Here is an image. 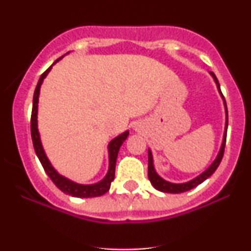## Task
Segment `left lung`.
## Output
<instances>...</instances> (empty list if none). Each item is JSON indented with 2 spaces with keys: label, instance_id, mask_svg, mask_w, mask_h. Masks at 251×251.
I'll list each match as a JSON object with an SVG mask.
<instances>
[{
  "label": "left lung",
  "instance_id": "obj_1",
  "mask_svg": "<svg viewBox=\"0 0 251 251\" xmlns=\"http://www.w3.org/2000/svg\"><path fill=\"white\" fill-rule=\"evenodd\" d=\"M210 75L212 76L216 86H217L218 93L221 94L222 99H223L224 108H226V126H224L223 139H222L220 151H218V153H217V155H216L214 162L211 163V165H210L209 168L205 170V171H203L201 175H198L197 177H195L194 179L185 181V183H171V181L165 180L164 178H162L159 175L157 174V171H155L154 165H153V155H152L151 150L149 149V174H148L149 179H150V181H151L152 185H153V188L157 189L158 191L168 192V194H181V192L189 191V190L196 188V186L200 185L201 183H203L204 180L208 179L210 176L214 174V172L216 171V169H217L218 165H220L222 158H223L224 146H226V129H227V109H226V100H224L223 94H222V92H221L220 82H218L217 77H216V75L212 73V72H210Z\"/></svg>",
  "mask_w": 251,
  "mask_h": 251
}]
</instances>
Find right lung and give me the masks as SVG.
<instances>
[{
	"instance_id": "1",
	"label": "right lung",
	"mask_w": 251,
	"mask_h": 251,
	"mask_svg": "<svg viewBox=\"0 0 251 251\" xmlns=\"http://www.w3.org/2000/svg\"><path fill=\"white\" fill-rule=\"evenodd\" d=\"M68 54V53H67ZM63 57V56H62ZM57 59L53 65L48 68L45 73L40 76L39 82H37L35 92H34V98H33V111H31V119H30V132H31V139H33V145L34 150H35V153L39 158L40 163L42 164L43 169H45L46 174L48 175V177L50 178L51 181L61 190L62 192H65L66 195L73 196V197H79V198H89V197H98V196H102L103 194L108 191L111 188V183L114 179V174H116V163H117V157L118 152H119L120 146L123 145V143L125 142L126 138L128 137L129 132L125 131L122 134H119L118 137L113 138L111 142L108 143L107 150H108V170L107 174L101 180H99L98 183L94 184H79L76 181H73L68 179L65 176L60 175L59 172L54 169V166L51 165V163L48 159L47 154H46L45 150H43L41 138H40V132L39 127H37V107H39V97H40V88L45 80V77L48 75L51 67L57 61L62 59Z\"/></svg>"
}]
</instances>
